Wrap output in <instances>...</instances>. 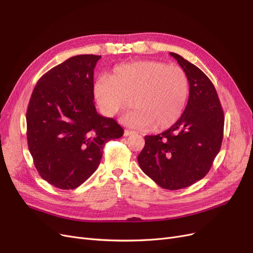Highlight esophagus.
<instances>
[{"label":"esophagus","mask_w":253,"mask_h":253,"mask_svg":"<svg viewBox=\"0 0 253 253\" xmlns=\"http://www.w3.org/2000/svg\"><path fill=\"white\" fill-rule=\"evenodd\" d=\"M134 133H135V131L130 130V129H125V131H124V135L125 136H129V135L134 134Z\"/></svg>","instance_id":"34e87169"}]
</instances>
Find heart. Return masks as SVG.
<instances>
[{"label": "heart", "instance_id": "obj_1", "mask_svg": "<svg viewBox=\"0 0 253 253\" xmlns=\"http://www.w3.org/2000/svg\"><path fill=\"white\" fill-rule=\"evenodd\" d=\"M188 94L185 71L159 61L119 65L112 75L102 76L94 84L95 98L104 114L113 117L132 104L135 108L126 116L125 122L155 130L168 129L177 122Z\"/></svg>", "mask_w": 253, "mask_h": 253}]
</instances>
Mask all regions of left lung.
I'll return each instance as SVG.
<instances>
[{"label":"left lung","mask_w":253,"mask_h":253,"mask_svg":"<svg viewBox=\"0 0 253 253\" xmlns=\"http://www.w3.org/2000/svg\"><path fill=\"white\" fill-rule=\"evenodd\" d=\"M187 74L189 98L169 129L145 136L137 157L141 170L160 187L178 190L202 180L221 148L224 115L212 82L195 65L169 52Z\"/></svg>","instance_id":"8db88e82"}]
</instances>
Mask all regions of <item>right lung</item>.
<instances>
[{"label": "right lung", "mask_w": 253, "mask_h": 253, "mask_svg": "<svg viewBox=\"0 0 253 253\" xmlns=\"http://www.w3.org/2000/svg\"><path fill=\"white\" fill-rule=\"evenodd\" d=\"M101 56L80 54L46 72L32 93L27 138L43 180L60 189H75L99 166L103 148L124 130L96 111L94 68Z\"/></svg>", "instance_id": "obj_1"}]
</instances>
